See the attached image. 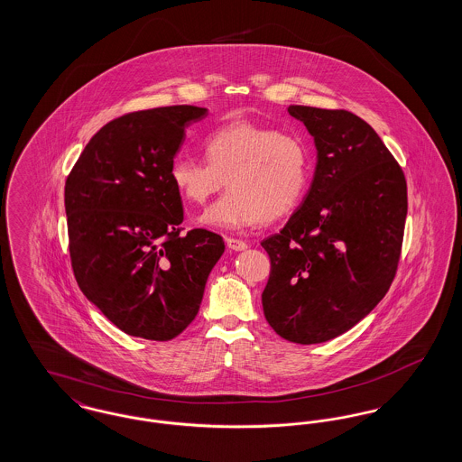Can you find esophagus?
Wrapping results in <instances>:
<instances>
[{
	"mask_svg": "<svg viewBox=\"0 0 462 462\" xmlns=\"http://www.w3.org/2000/svg\"><path fill=\"white\" fill-rule=\"evenodd\" d=\"M225 242H226V247H228L230 251H236V253L247 249V244L244 241H239V239H230V237H228Z\"/></svg>",
	"mask_w": 462,
	"mask_h": 462,
	"instance_id": "1",
	"label": "esophagus"
}]
</instances>
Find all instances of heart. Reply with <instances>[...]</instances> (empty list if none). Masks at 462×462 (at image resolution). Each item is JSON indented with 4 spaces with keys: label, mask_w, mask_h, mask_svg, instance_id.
Masks as SVG:
<instances>
[{
    "label": "heart",
    "mask_w": 462,
    "mask_h": 462,
    "mask_svg": "<svg viewBox=\"0 0 462 462\" xmlns=\"http://www.w3.org/2000/svg\"><path fill=\"white\" fill-rule=\"evenodd\" d=\"M202 149L206 161L176 157L170 180L176 192L196 206H204L226 180L228 192L199 220L206 226L239 232L277 220L307 192L310 154L292 134L237 121L209 133Z\"/></svg>",
    "instance_id": "obj_1"
}]
</instances>
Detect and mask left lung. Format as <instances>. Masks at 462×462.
<instances>
[{"mask_svg": "<svg viewBox=\"0 0 462 462\" xmlns=\"http://www.w3.org/2000/svg\"><path fill=\"white\" fill-rule=\"evenodd\" d=\"M317 149L311 185L284 228L264 239L272 272L264 319L291 343L352 329L395 277L407 217L403 171L379 134L348 110L289 106Z\"/></svg>", "mask_w": 462, "mask_h": 462, "instance_id": "left-lung-1", "label": "left lung"}]
</instances>
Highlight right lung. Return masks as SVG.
Here are the masks:
<instances>
[{
  "label": "right lung",
  "mask_w": 462,
  "mask_h": 462,
  "mask_svg": "<svg viewBox=\"0 0 462 462\" xmlns=\"http://www.w3.org/2000/svg\"><path fill=\"white\" fill-rule=\"evenodd\" d=\"M208 109L132 112L97 133L66 181L69 251L89 303L134 337L173 339L198 315L225 251L204 228L180 236L181 198L170 168L185 128Z\"/></svg>",
  "instance_id": "obj_1"
}]
</instances>
